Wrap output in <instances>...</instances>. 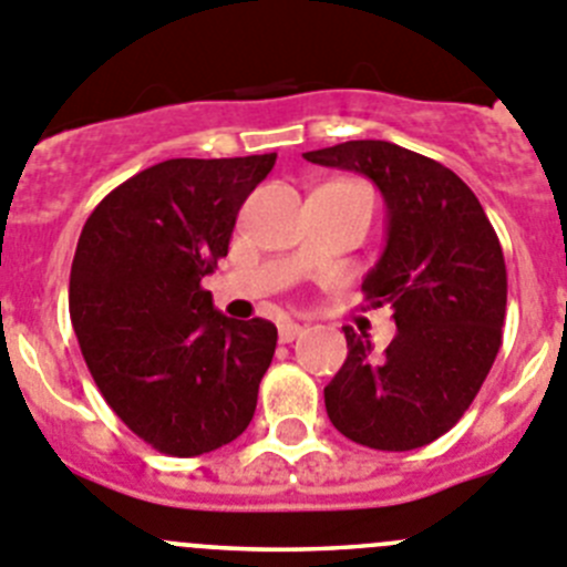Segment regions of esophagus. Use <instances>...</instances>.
I'll list each match as a JSON object with an SVG mask.
<instances>
[{"label":"esophagus","mask_w":567,"mask_h":567,"mask_svg":"<svg viewBox=\"0 0 567 567\" xmlns=\"http://www.w3.org/2000/svg\"><path fill=\"white\" fill-rule=\"evenodd\" d=\"M300 334H303V327H300V323H295V320H284L278 329L280 343H292V340H298Z\"/></svg>","instance_id":"obj_1"}]
</instances>
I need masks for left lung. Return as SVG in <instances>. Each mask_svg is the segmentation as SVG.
<instances>
[{
  "label": "left lung",
  "instance_id": "8db88e82",
  "mask_svg": "<svg viewBox=\"0 0 567 567\" xmlns=\"http://www.w3.org/2000/svg\"><path fill=\"white\" fill-rule=\"evenodd\" d=\"M307 162L372 178L389 238L363 295L392 307L398 334L374 354L346 327V363L323 389L343 437L378 452H412L465 414L503 346L508 275L499 238L468 184L434 158L392 142L312 150Z\"/></svg>",
  "mask_w": 567,
  "mask_h": 567
}]
</instances>
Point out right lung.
<instances>
[{"label": "right lung", "mask_w": 567, "mask_h": 567, "mask_svg": "<svg viewBox=\"0 0 567 567\" xmlns=\"http://www.w3.org/2000/svg\"><path fill=\"white\" fill-rule=\"evenodd\" d=\"M272 167L275 153L153 164L104 195L79 235L70 320L84 363L155 452L198 457L252 420L278 329L221 315L202 278Z\"/></svg>", "instance_id": "obj_1"}]
</instances>
